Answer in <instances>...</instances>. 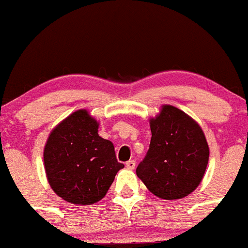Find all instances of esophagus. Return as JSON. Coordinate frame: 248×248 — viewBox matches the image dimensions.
<instances>
[{
	"label": "esophagus",
	"mask_w": 248,
	"mask_h": 248,
	"mask_svg": "<svg viewBox=\"0 0 248 248\" xmlns=\"http://www.w3.org/2000/svg\"><path fill=\"white\" fill-rule=\"evenodd\" d=\"M126 167H127V169L133 170L134 168H135V161H134V160H129L128 162H126Z\"/></svg>",
	"instance_id": "obj_1"
}]
</instances>
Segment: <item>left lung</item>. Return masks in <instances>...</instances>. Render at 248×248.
<instances>
[{"label":"left lung","instance_id":"1","mask_svg":"<svg viewBox=\"0 0 248 248\" xmlns=\"http://www.w3.org/2000/svg\"><path fill=\"white\" fill-rule=\"evenodd\" d=\"M149 122L152 140L136 175L157 197H186L205 173L210 154L205 135L192 118L170 105H163Z\"/></svg>","mask_w":248,"mask_h":248}]
</instances>
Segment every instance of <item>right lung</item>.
Segmentation results:
<instances>
[{
	"label": "right lung",
	"mask_w": 248,
	"mask_h": 248,
	"mask_svg": "<svg viewBox=\"0 0 248 248\" xmlns=\"http://www.w3.org/2000/svg\"><path fill=\"white\" fill-rule=\"evenodd\" d=\"M99 122L79 109L57 124L44 148V167L50 186L64 201L91 205L106 195L124 166L114 146L98 134Z\"/></svg>",
	"instance_id": "add662e5"
}]
</instances>
